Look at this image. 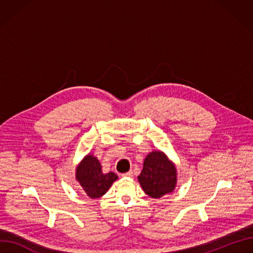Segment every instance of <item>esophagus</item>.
<instances>
[{
	"mask_svg": "<svg viewBox=\"0 0 253 253\" xmlns=\"http://www.w3.org/2000/svg\"><path fill=\"white\" fill-rule=\"evenodd\" d=\"M122 176H124V177H133V172L132 171H128L126 173H123Z\"/></svg>",
	"mask_w": 253,
	"mask_h": 253,
	"instance_id": "34e87169",
	"label": "esophagus"
}]
</instances>
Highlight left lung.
I'll list each match as a JSON object with an SVG mask.
<instances>
[{"mask_svg": "<svg viewBox=\"0 0 253 253\" xmlns=\"http://www.w3.org/2000/svg\"><path fill=\"white\" fill-rule=\"evenodd\" d=\"M138 181L146 195L159 199L174 191L177 182L176 167L165 152L153 150L144 159Z\"/></svg>", "mask_w": 253, "mask_h": 253, "instance_id": "obj_1", "label": "left lung"}]
</instances>
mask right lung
I'll list each match as a JSON object with an SVG mask.
<instances>
[{
  "label": "right lung",
  "instance_id": "add662e5",
  "mask_svg": "<svg viewBox=\"0 0 253 253\" xmlns=\"http://www.w3.org/2000/svg\"><path fill=\"white\" fill-rule=\"evenodd\" d=\"M76 179L87 197L98 199L108 192L118 175L112 171L104 173L98 157L88 153L76 168Z\"/></svg>",
  "mask_w": 253,
  "mask_h": 253
}]
</instances>
